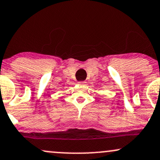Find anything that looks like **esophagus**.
I'll return each instance as SVG.
<instances>
[{
  "mask_svg": "<svg viewBox=\"0 0 160 160\" xmlns=\"http://www.w3.org/2000/svg\"><path fill=\"white\" fill-rule=\"evenodd\" d=\"M78 83H79V85H85L86 84V82L85 81H80V82H78Z\"/></svg>",
  "mask_w": 160,
  "mask_h": 160,
  "instance_id": "obj_1",
  "label": "esophagus"
}]
</instances>
